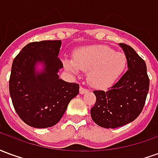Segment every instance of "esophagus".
Wrapping results in <instances>:
<instances>
[{"instance_id":"34e87169","label":"esophagus","mask_w":158,"mask_h":158,"mask_svg":"<svg viewBox=\"0 0 158 158\" xmlns=\"http://www.w3.org/2000/svg\"><path fill=\"white\" fill-rule=\"evenodd\" d=\"M86 92H88V89H86V88H84L82 86L79 88V93H80V94H85V93Z\"/></svg>"}]
</instances>
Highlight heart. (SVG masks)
<instances>
[{
  "instance_id": "heart-1",
  "label": "heart",
  "mask_w": 158,
  "mask_h": 158,
  "mask_svg": "<svg viewBox=\"0 0 158 158\" xmlns=\"http://www.w3.org/2000/svg\"><path fill=\"white\" fill-rule=\"evenodd\" d=\"M69 71L79 73L80 69L89 70L87 79L96 88H106L126 70L128 60L125 54L116 52L106 45H89L77 50L73 60L64 59Z\"/></svg>"
}]
</instances>
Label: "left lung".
<instances>
[{
	"label": "left lung",
	"mask_w": 158,
	"mask_h": 158,
	"mask_svg": "<svg viewBox=\"0 0 158 158\" xmlns=\"http://www.w3.org/2000/svg\"><path fill=\"white\" fill-rule=\"evenodd\" d=\"M128 60V70L106 91L94 90L96 102L90 109L97 125L114 129L132 122L142 112L150 79L145 61L129 45L120 43Z\"/></svg>",
	"instance_id": "left-lung-1"
}]
</instances>
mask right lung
<instances>
[{
	"mask_svg": "<svg viewBox=\"0 0 158 158\" xmlns=\"http://www.w3.org/2000/svg\"><path fill=\"white\" fill-rule=\"evenodd\" d=\"M61 45V40L31 42L12 62L9 79L12 105L19 118L34 128L56 124L79 92L78 84L59 79L57 73L63 67L57 57ZM37 62L44 64L40 73L35 70Z\"/></svg>",
	"mask_w": 158,
	"mask_h": 158,
	"instance_id": "obj_1",
	"label": "right lung"
}]
</instances>
